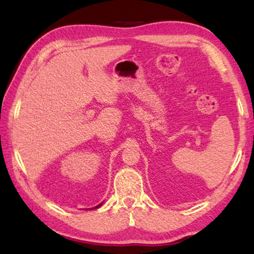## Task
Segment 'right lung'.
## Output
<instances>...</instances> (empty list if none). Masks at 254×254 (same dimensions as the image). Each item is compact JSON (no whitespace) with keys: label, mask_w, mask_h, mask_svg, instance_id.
Masks as SVG:
<instances>
[{"label":"right lung","mask_w":254,"mask_h":254,"mask_svg":"<svg viewBox=\"0 0 254 254\" xmlns=\"http://www.w3.org/2000/svg\"><path fill=\"white\" fill-rule=\"evenodd\" d=\"M102 204H100V205H97V206H95V207H93V208H89V209H95V208H98V207H100V206H101Z\"/></svg>","instance_id":"add662e5"}]
</instances>
